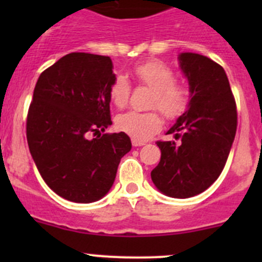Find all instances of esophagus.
<instances>
[{
  "mask_svg": "<svg viewBox=\"0 0 262 262\" xmlns=\"http://www.w3.org/2000/svg\"><path fill=\"white\" fill-rule=\"evenodd\" d=\"M132 144H133V147H142L144 146V142H141V141H137V139H132Z\"/></svg>",
  "mask_w": 262,
  "mask_h": 262,
  "instance_id": "1",
  "label": "esophagus"
}]
</instances>
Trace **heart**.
<instances>
[{
  "instance_id": "obj_1",
  "label": "heart",
  "mask_w": 262,
  "mask_h": 262,
  "mask_svg": "<svg viewBox=\"0 0 262 262\" xmlns=\"http://www.w3.org/2000/svg\"><path fill=\"white\" fill-rule=\"evenodd\" d=\"M133 75L139 83L152 89L150 107H158L168 119H175L186 110L190 91L184 83L175 81V73L160 60H147L133 67ZM130 95V83L118 75L110 84L109 96L113 104L124 107ZM162 125L158 113L126 112L116 118V128L137 141H146Z\"/></svg>"
}]
</instances>
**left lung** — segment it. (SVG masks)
<instances>
[{
	"mask_svg": "<svg viewBox=\"0 0 262 262\" xmlns=\"http://www.w3.org/2000/svg\"><path fill=\"white\" fill-rule=\"evenodd\" d=\"M179 64L190 100L167 134L180 142H157L161 161L150 178L162 194L186 199L205 191L223 171L236 136L237 110L222 66L196 53H181Z\"/></svg>",
	"mask_w": 262,
	"mask_h": 262,
	"instance_id": "1",
	"label": "left lung"
}]
</instances>
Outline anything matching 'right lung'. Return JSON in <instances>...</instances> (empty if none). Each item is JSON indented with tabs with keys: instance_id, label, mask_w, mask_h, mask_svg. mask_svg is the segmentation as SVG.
Here are the masks:
<instances>
[{
	"instance_id": "obj_1",
	"label": "right lung",
	"mask_w": 262,
	"mask_h": 262,
	"mask_svg": "<svg viewBox=\"0 0 262 262\" xmlns=\"http://www.w3.org/2000/svg\"><path fill=\"white\" fill-rule=\"evenodd\" d=\"M110 57L70 53L47 68L35 84L26 120V138L41 178L59 196L94 203L114 184L121 157L130 150L124 132L112 125ZM91 133L96 139H88Z\"/></svg>"
}]
</instances>
